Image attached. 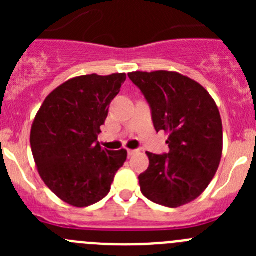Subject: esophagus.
Returning a JSON list of instances; mask_svg holds the SVG:
<instances>
[{
  "instance_id": "34e87169",
  "label": "esophagus",
  "mask_w": 256,
  "mask_h": 256,
  "mask_svg": "<svg viewBox=\"0 0 256 256\" xmlns=\"http://www.w3.org/2000/svg\"><path fill=\"white\" fill-rule=\"evenodd\" d=\"M126 152H128V156H133L134 154L138 152V150H126Z\"/></svg>"
}]
</instances>
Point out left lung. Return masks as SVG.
<instances>
[{"mask_svg":"<svg viewBox=\"0 0 256 256\" xmlns=\"http://www.w3.org/2000/svg\"><path fill=\"white\" fill-rule=\"evenodd\" d=\"M151 108L156 132L169 134V152H146L148 170L138 176L144 198L178 208L205 191L219 166L223 126L209 92L198 82L174 72L128 74Z\"/></svg>","mask_w":256,"mask_h":256,"instance_id":"8db88e82","label":"left lung"}]
</instances>
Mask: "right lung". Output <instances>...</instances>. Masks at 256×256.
I'll list each match as a JSON object with an SVG mask.
<instances>
[{"label": "right lung", "instance_id": "1", "mask_svg": "<svg viewBox=\"0 0 256 256\" xmlns=\"http://www.w3.org/2000/svg\"><path fill=\"white\" fill-rule=\"evenodd\" d=\"M126 78L120 73L70 79L46 97L36 115L30 148L40 178L73 206H90L108 196L126 160L124 148L106 150L97 140Z\"/></svg>", "mask_w": 256, "mask_h": 256}]
</instances>
